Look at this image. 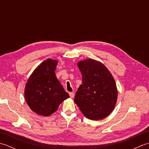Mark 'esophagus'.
Wrapping results in <instances>:
<instances>
[{
	"label": "esophagus",
	"mask_w": 149,
	"mask_h": 149,
	"mask_svg": "<svg viewBox=\"0 0 149 149\" xmlns=\"http://www.w3.org/2000/svg\"><path fill=\"white\" fill-rule=\"evenodd\" d=\"M69 95H70V97L71 98H74V93H73V92L69 93Z\"/></svg>",
	"instance_id": "34e87169"
}]
</instances>
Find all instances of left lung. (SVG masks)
<instances>
[{"label":"left lung","mask_w":149,"mask_h":149,"mask_svg":"<svg viewBox=\"0 0 149 149\" xmlns=\"http://www.w3.org/2000/svg\"><path fill=\"white\" fill-rule=\"evenodd\" d=\"M77 66L82 81L75 95L74 102L87 118L102 120L115 108L118 91L115 79L106 66L100 61L88 59Z\"/></svg>","instance_id":"obj_1"}]
</instances>
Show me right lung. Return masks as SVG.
Returning <instances> with one entry per match:
<instances>
[{
    "instance_id": "right-lung-1",
    "label": "right lung",
    "mask_w": 149,
    "mask_h": 149,
    "mask_svg": "<svg viewBox=\"0 0 149 149\" xmlns=\"http://www.w3.org/2000/svg\"><path fill=\"white\" fill-rule=\"evenodd\" d=\"M57 64L56 60H45L34 70L26 84V102L39 115H52L60 104L70 97L56 76Z\"/></svg>"
}]
</instances>
